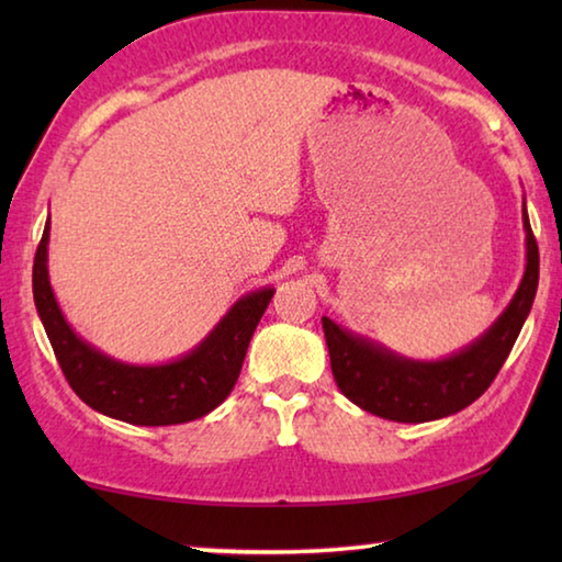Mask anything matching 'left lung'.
I'll return each mask as SVG.
<instances>
[{"label":"left lung","instance_id":"8db88e82","mask_svg":"<svg viewBox=\"0 0 562 562\" xmlns=\"http://www.w3.org/2000/svg\"><path fill=\"white\" fill-rule=\"evenodd\" d=\"M522 231H526V272L518 292L486 335L451 357L439 361L398 357L382 345L341 329L329 317H322L331 374L339 392L364 412L402 424L434 422L473 404L501 372L536 300L540 255L526 203H522Z\"/></svg>","mask_w":562,"mask_h":562}]
</instances>
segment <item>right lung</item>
<instances>
[{
    "label": "right lung",
    "instance_id": "obj_1",
    "mask_svg": "<svg viewBox=\"0 0 562 562\" xmlns=\"http://www.w3.org/2000/svg\"><path fill=\"white\" fill-rule=\"evenodd\" d=\"M49 223L34 255V304L66 382L83 404L136 426L186 424L221 406L240 376L247 345L274 290L262 288L237 300L215 329L186 357L168 364H126L93 349L64 319L46 270Z\"/></svg>",
    "mask_w": 562,
    "mask_h": 562
}]
</instances>
